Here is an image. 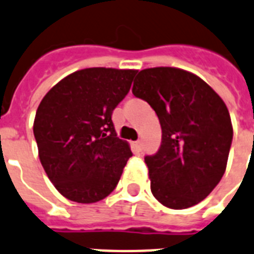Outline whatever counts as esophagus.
Here are the masks:
<instances>
[{"label": "esophagus", "instance_id": "1", "mask_svg": "<svg viewBox=\"0 0 254 254\" xmlns=\"http://www.w3.org/2000/svg\"><path fill=\"white\" fill-rule=\"evenodd\" d=\"M135 148H136V150L141 152V141H136L135 142Z\"/></svg>", "mask_w": 254, "mask_h": 254}]
</instances>
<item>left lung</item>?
I'll list each match as a JSON object with an SVG mask.
<instances>
[{
  "label": "left lung",
  "instance_id": "1",
  "mask_svg": "<svg viewBox=\"0 0 254 254\" xmlns=\"http://www.w3.org/2000/svg\"><path fill=\"white\" fill-rule=\"evenodd\" d=\"M132 93L152 106L162 141L146 156L150 190L163 206L187 209L219 183L232 141L230 113L201 77L177 67H153L136 76Z\"/></svg>",
  "mask_w": 254,
  "mask_h": 254
}]
</instances>
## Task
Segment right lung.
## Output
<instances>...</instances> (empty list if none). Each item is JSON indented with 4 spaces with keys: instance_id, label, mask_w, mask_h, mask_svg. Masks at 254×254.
I'll return each instance as SVG.
<instances>
[{
    "instance_id": "obj_1",
    "label": "right lung",
    "mask_w": 254,
    "mask_h": 254,
    "mask_svg": "<svg viewBox=\"0 0 254 254\" xmlns=\"http://www.w3.org/2000/svg\"><path fill=\"white\" fill-rule=\"evenodd\" d=\"M137 70L91 67L58 81L40 102L33 135L40 162L56 190L79 204L112 193L132 156L117 137L113 110Z\"/></svg>"
}]
</instances>
